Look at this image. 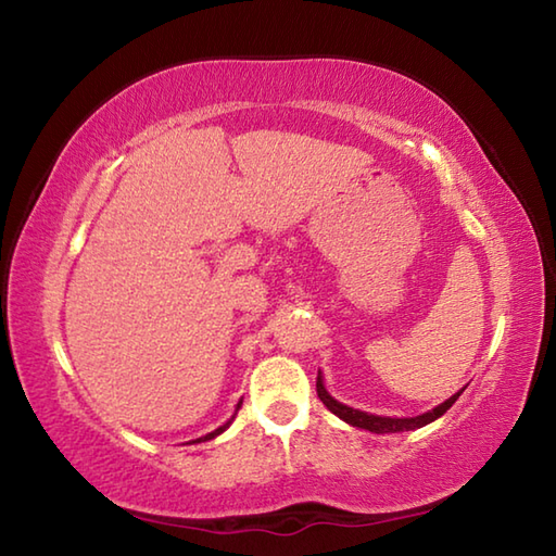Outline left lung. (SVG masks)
<instances>
[{
  "label": "left lung",
  "instance_id": "obj_1",
  "mask_svg": "<svg viewBox=\"0 0 556 556\" xmlns=\"http://www.w3.org/2000/svg\"><path fill=\"white\" fill-rule=\"evenodd\" d=\"M466 389V387H464ZM464 389L460 392H456L454 396H448L444 404H440L437 408L422 413V416H416V418H387V416H372V413H365V410H358V408H351L346 404H341V401H337L334 396H329V392L323 384V375L320 370H317V396H320L323 404L334 413V416H339L344 422L353 425V428H361V430H370L375 434H384V432H406V430H418L422 428V425H428L432 420H437L440 416H444V413L454 406V401L464 394Z\"/></svg>",
  "mask_w": 556,
  "mask_h": 556
}]
</instances>
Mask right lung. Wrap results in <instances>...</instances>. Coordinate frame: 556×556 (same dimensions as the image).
Here are the masks:
<instances>
[{"instance_id":"add662e5","label":"right lung","mask_w":556,"mask_h":556,"mask_svg":"<svg viewBox=\"0 0 556 556\" xmlns=\"http://www.w3.org/2000/svg\"><path fill=\"white\" fill-rule=\"evenodd\" d=\"M241 408V401H239V406H236V410H239ZM236 418V413H233V416H231V420ZM231 420H227V422H224L222 425V428H217L215 432H210V434H205V437H200V440H195V442H207V440H212V437H217V434H222L224 430H227L229 428V425H231Z\"/></svg>"}]
</instances>
